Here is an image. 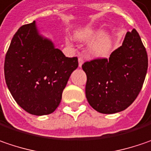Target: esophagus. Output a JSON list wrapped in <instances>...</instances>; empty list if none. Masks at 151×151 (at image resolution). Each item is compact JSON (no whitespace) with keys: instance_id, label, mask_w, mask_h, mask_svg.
<instances>
[{"instance_id":"obj_1","label":"esophagus","mask_w":151,"mask_h":151,"mask_svg":"<svg viewBox=\"0 0 151 151\" xmlns=\"http://www.w3.org/2000/svg\"><path fill=\"white\" fill-rule=\"evenodd\" d=\"M78 63H79V67H81V65L84 63V58L82 57H79L78 58Z\"/></svg>"}]
</instances>
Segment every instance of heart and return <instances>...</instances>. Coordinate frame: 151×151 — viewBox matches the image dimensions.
<instances>
[{"label": "heart", "instance_id": "b5f03b06", "mask_svg": "<svg viewBox=\"0 0 151 151\" xmlns=\"http://www.w3.org/2000/svg\"><path fill=\"white\" fill-rule=\"evenodd\" d=\"M73 37L78 42H87L93 38L90 43L89 48L91 52L97 57H107L112 47V39L110 35L107 33H101L99 29L91 27L81 28L74 32Z\"/></svg>", "mask_w": 151, "mask_h": 151}]
</instances>
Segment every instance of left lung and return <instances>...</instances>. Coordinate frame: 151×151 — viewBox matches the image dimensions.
Instances as JSON below:
<instances>
[{"label": "left lung", "instance_id": "1", "mask_svg": "<svg viewBox=\"0 0 151 151\" xmlns=\"http://www.w3.org/2000/svg\"><path fill=\"white\" fill-rule=\"evenodd\" d=\"M148 69V55L135 29L107 58L82 64L87 75L86 97L98 112L114 114L132 104L141 91Z\"/></svg>", "mask_w": 151, "mask_h": 151}]
</instances>
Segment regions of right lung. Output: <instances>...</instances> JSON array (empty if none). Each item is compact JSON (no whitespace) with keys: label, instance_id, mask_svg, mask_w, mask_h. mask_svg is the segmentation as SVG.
I'll return each instance as SVG.
<instances>
[{"label":"right lung","instance_id":"add662e5","mask_svg":"<svg viewBox=\"0 0 151 151\" xmlns=\"http://www.w3.org/2000/svg\"><path fill=\"white\" fill-rule=\"evenodd\" d=\"M76 57L67 58L40 35L35 22L24 24L12 39L5 58L6 86L19 106L35 116L52 113L59 105Z\"/></svg>","mask_w":151,"mask_h":151}]
</instances>
